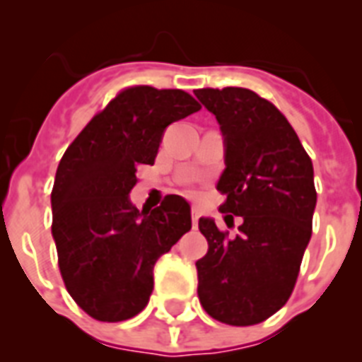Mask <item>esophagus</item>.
I'll use <instances>...</instances> for the list:
<instances>
[{
    "label": "esophagus",
    "mask_w": 362,
    "mask_h": 362,
    "mask_svg": "<svg viewBox=\"0 0 362 362\" xmlns=\"http://www.w3.org/2000/svg\"><path fill=\"white\" fill-rule=\"evenodd\" d=\"M197 221H199V209L192 206V225L194 228H197Z\"/></svg>",
    "instance_id": "34e87169"
}]
</instances>
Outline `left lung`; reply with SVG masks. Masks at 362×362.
I'll list each match as a JSON object with an SVG mask.
<instances>
[{"mask_svg": "<svg viewBox=\"0 0 362 362\" xmlns=\"http://www.w3.org/2000/svg\"><path fill=\"white\" fill-rule=\"evenodd\" d=\"M218 120L225 170L219 212L242 216L228 238L212 218H199L209 251L197 267V295L212 319L251 326L269 319L291 296L311 238L317 192L313 163L286 117L245 88L196 89Z\"/></svg>", "mask_w": 362, "mask_h": 362, "instance_id": "left-lung-1", "label": "left lung"}]
</instances>
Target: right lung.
<instances>
[{"label": "right lung", "instance_id": "obj_1", "mask_svg": "<svg viewBox=\"0 0 362 362\" xmlns=\"http://www.w3.org/2000/svg\"><path fill=\"white\" fill-rule=\"evenodd\" d=\"M199 110L181 89H124L62 157L51 192L52 238L67 291L93 319L120 322L141 313L156 262L192 228L181 196L144 212L129 192L137 166L153 165L165 129Z\"/></svg>", "mask_w": 362, "mask_h": 362}]
</instances>
